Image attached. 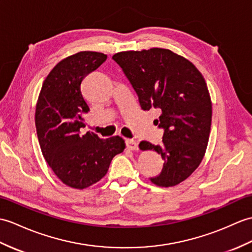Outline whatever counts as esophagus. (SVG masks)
Returning a JSON list of instances; mask_svg holds the SVG:
<instances>
[{
    "mask_svg": "<svg viewBox=\"0 0 252 252\" xmlns=\"http://www.w3.org/2000/svg\"><path fill=\"white\" fill-rule=\"evenodd\" d=\"M126 145L127 149L138 150V144L134 139H126Z\"/></svg>",
    "mask_w": 252,
    "mask_h": 252,
    "instance_id": "34e87169",
    "label": "esophagus"
}]
</instances>
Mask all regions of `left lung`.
I'll return each instance as SVG.
<instances>
[{"label":"left lung","mask_w":252,"mask_h":252,"mask_svg":"<svg viewBox=\"0 0 252 252\" xmlns=\"http://www.w3.org/2000/svg\"><path fill=\"white\" fill-rule=\"evenodd\" d=\"M144 110L161 112L155 120L164 130L161 145L147 140L140 150H155L164 164L150 181L173 187L186 180L202 162L212 126V101L201 72L186 58L163 48L122 51L113 56Z\"/></svg>","instance_id":"left-lung-1"}]
</instances>
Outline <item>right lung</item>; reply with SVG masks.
<instances>
[{
    "instance_id": "add662e5",
    "label": "right lung",
    "mask_w": 252,
    "mask_h": 252,
    "mask_svg": "<svg viewBox=\"0 0 252 252\" xmlns=\"http://www.w3.org/2000/svg\"><path fill=\"white\" fill-rule=\"evenodd\" d=\"M102 52L80 51L60 61L44 80L35 110L42 154L57 177L83 190L106 175L113 158L126 148L120 136L80 134L89 106L81 92L87 75L106 61Z\"/></svg>"
}]
</instances>
